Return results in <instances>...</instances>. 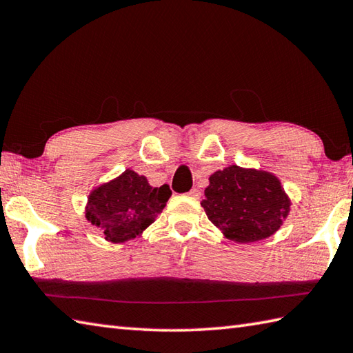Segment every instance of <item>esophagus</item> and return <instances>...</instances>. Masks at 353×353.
Returning a JSON list of instances; mask_svg holds the SVG:
<instances>
[{
    "instance_id": "34e87169",
    "label": "esophagus",
    "mask_w": 353,
    "mask_h": 353,
    "mask_svg": "<svg viewBox=\"0 0 353 353\" xmlns=\"http://www.w3.org/2000/svg\"><path fill=\"white\" fill-rule=\"evenodd\" d=\"M188 196L192 197V199H199V197H200V191L194 188V190H191V191L188 192Z\"/></svg>"
}]
</instances>
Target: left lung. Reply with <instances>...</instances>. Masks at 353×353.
<instances>
[{"mask_svg": "<svg viewBox=\"0 0 353 353\" xmlns=\"http://www.w3.org/2000/svg\"><path fill=\"white\" fill-rule=\"evenodd\" d=\"M200 205L224 238L238 244L274 235L291 211V199L274 172L238 165L209 176Z\"/></svg>", "mask_w": 353, "mask_h": 353, "instance_id": "1", "label": "left lung"}]
</instances>
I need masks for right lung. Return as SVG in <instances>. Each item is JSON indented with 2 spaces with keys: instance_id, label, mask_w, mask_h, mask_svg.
Returning <instances> with one entry per match:
<instances>
[{
  "instance_id": "obj_1",
  "label": "right lung",
  "mask_w": 353,
  "mask_h": 353,
  "mask_svg": "<svg viewBox=\"0 0 353 353\" xmlns=\"http://www.w3.org/2000/svg\"><path fill=\"white\" fill-rule=\"evenodd\" d=\"M170 197L168 185L154 188L145 176L127 168L89 192L85 219L103 232L106 241L127 243L156 221Z\"/></svg>"
}]
</instances>
